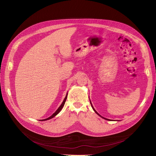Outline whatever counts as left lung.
I'll return each instance as SVG.
<instances>
[{
  "instance_id": "obj_1",
  "label": "left lung",
  "mask_w": 156,
  "mask_h": 156,
  "mask_svg": "<svg viewBox=\"0 0 156 156\" xmlns=\"http://www.w3.org/2000/svg\"><path fill=\"white\" fill-rule=\"evenodd\" d=\"M90 102H91V101H90ZM91 106H92V108H93V110H94V111L95 112V113H97V115H99V116H100V117H101L102 118H103V119H105V120H110L109 119H105V118H104L103 117H102V116H101V115H99V114H98V113H97V112H96V110H95V109H94V108H93V105H92L91 102Z\"/></svg>"
}]
</instances>
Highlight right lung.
Masks as SVG:
<instances>
[{"label":"right lung","mask_w":156,"mask_h":156,"mask_svg":"<svg viewBox=\"0 0 156 156\" xmlns=\"http://www.w3.org/2000/svg\"><path fill=\"white\" fill-rule=\"evenodd\" d=\"M67 94H66V96H65V98H64V100H63V102H62V104H61V105H60V106L58 108V109L56 110V112H55V113H54L51 117H48V118H47V119H43V120H49V119H52L53 117H54L55 116H56V115H57L60 112H61V110L62 109V108H63V107L64 106V104H65V101H66V100H67Z\"/></svg>","instance_id":"1"}]
</instances>
